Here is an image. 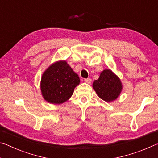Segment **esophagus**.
Segmentation results:
<instances>
[{
    "mask_svg": "<svg viewBox=\"0 0 158 158\" xmlns=\"http://www.w3.org/2000/svg\"><path fill=\"white\" fill-rule=\"evenodd\" d=\"M85 83H87V84H90V83H91V79H90V78H88V79H85Z\"/></svg>",
    "mask_w": 158,
    "mask_h": 158,
    "instance_id": "34e87169",
    "label": "esophagus"
}]
</instances>
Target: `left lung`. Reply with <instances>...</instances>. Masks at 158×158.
Wrapping results in <instances>:
<instances>
[{
  "instance_id": "obj_1",
  "label": "left lung",
  "mask_w": 158,
  "mask_h": 158,
  "mask_svg": "<svg viewBox=\"0 0 158 158\" xmlns=\"http://www.w3.org/2000/svg\"><path fill=\"white\" fill-rule=\"evenodd\" d=\"M93 89L102 100L107 102L116 100L122 91L123 85L121 79L110 69L102 72L98 79L95 80Z\"/></svg>"
}]
</instances>
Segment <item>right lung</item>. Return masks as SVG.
I'll use <instances>...</instances> for the list:
<instances>
[{
    "instance_id": "obj_1",
    "label": "right lung",
    "mask_w": 158,
    "mask_h": 158,
    "mask_svg": "<svg viewBox=\"0 0 158 158\" xmlns=\"http://www.w3.org/2000/svg\"><path fill=\"white\" fill-rule=\"evenodd\" d=\"M80 79L65 60H58L49 65L40 81L42 95L47 102L60 105L68 100Z\"/></svg>"
}]
</instances>
